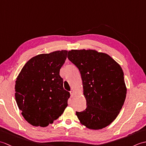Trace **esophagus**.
I'll return each instance as SVG.
<instances>
[{
	"label": "esophagus",
	"instance_id": "1",
	"mask_svg": "<svg viewBox=\"0 0 146 146\" xmlns=\"http://www.w3.org/2000/svg\"><path fill=\"white\" fill-rule=\"evenodd\" d=\"M70 95H71V97H73V96L74 95V92H73V90H71V91L70 92Z\"/></svg>",
	"mask_w": 146,
	"mask_h": 146
}]
</instances>
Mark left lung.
<instances>
[{"label":"left lung","instance_id":"8db88e82","mask_svg":"<svg viewBox=\"0 0 146 146\" xmlns=\"http://www.w3.org/2000/svg\"><path fill=\"white\" fill-rule=\"evenodd\" d=\"M68 58L81 75L86 108L76 115L83 125L98 130L116 119L125 100L127 88L120 65L109 55L95 50H71Z\"/></svg>","mask_w":146,"mask_h":146}]
</instances>
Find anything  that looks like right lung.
<instances>
[{"label":"right lung","mask_w":146,"mask_h":146,"mask_svg":"<svg viewBox=\"0 0 146 146\" xmlns=\"http://www.w3.org/2000/svg\"><path fill=\"white\" fill-rule=\"evenodd\" d=\"M66 50L41 54L24 65L15 81V97L22 115L33 126L47 127L68 106L70 93L60 75Z\"/></svg>","instance_id":"1"}]
</instances>
